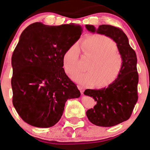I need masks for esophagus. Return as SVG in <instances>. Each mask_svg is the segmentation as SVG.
Instances as JSON below:
<instances>
[{
    "label": "esophagus",
    "mask_w": 150,
    "mask_h": 150,
    "mask_svg": "<svg viewBox=\"0 0 150 150\" xmlns=\"http://www.w3.org/2000/svg\"><path fill=\"white\" fill-rule=\"evenodd\" d=\"M77 87H78L79 90V91H80L81 93L83 94V91H84V88H83V86H80V85L77 86Z\"/></svg>",
    "instance_id": "esophagus-1"
}]
</instances>
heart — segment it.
<instances>
[{
  "mask_svg": "<svg viewBox=\"0 0 150 150\" xmlns=\"http://www.w3.org/2000/svg\"><path fill=\"white\" fill-rule=\"evenodd\" d=\"M85 55L93 58L84 73L78 71L79 49L77 45L70 47L64 53L62 62L66 73L79 84L108 86L117 80L123 69L122 57L117 53V47L112 40L105 35L95 34L87 37L80 44Z\"/></svg>",
  "mask_w": 150,
  "mask_h": 150,
  "instance_id": "heart-1",
  "label": "heart"
}]
</instances>
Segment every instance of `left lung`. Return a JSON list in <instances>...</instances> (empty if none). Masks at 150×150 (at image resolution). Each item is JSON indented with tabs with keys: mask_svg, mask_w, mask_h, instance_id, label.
<instances>
[{
	"mask_svg": "<svg viewBox=\"0 0 150 150\" xmlns=\"http://www.w3.org/2000/svg\"><path fill=\"white\" fill-rule=\"evenodd\" d=\"M86 27L92 33L96 32L112 39L123 59V69L115 82L107 88L86 89L83 93L97 102L93 108L86 111L88 120L97 126L112 127L127 121L137 102L139 75L137 55L129 45L127 35L120 28L109 25H101L97 29L89 25Z\"/></svg>",
	"mask_w": 150,
	"mask_h": 150,
	"instance_id": "1",
	"label": "left lung"
}]
</instances>
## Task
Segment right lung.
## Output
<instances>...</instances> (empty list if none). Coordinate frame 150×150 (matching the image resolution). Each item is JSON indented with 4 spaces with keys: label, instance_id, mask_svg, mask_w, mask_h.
I'll list each match as a JSON object with an SVG mask.
<instances>
[{
    "label": "right lung",
    "instance_id": "right-lung-1",
    "mask_svg": "<svg viewBox=\"0 0 150 150\" xmlns=\"http://www.w3.org/2000/svg\"><path fill=\"white\" fill-rule=\"evenodd\" d=\"M82 28L31 24L21 33L11 57L12 102L21 119L38 127L61 119L68 99L81 93L63 69L64 52L78 40Z\"/></svg>",
    "mask_w": 150,
    "mask_h": 150
}]
</instances>
